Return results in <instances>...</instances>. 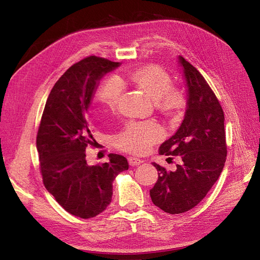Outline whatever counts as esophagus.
<instances>
[{"instance_id": "obj_1", "label": "esophagus", "mask_w": 260, "mask_h": 260, "mask_svg": "<svg viewBox=\"0 0 260 260\" xmlns=\"http://www.w3.org/2000/svg\"><path fill=\"white\" fill-rule=\"evenodd\" d=\"M128 160H129V164L131 165V166H139V165L143 162L142 159L137 158V157H129Z\"/></svg>"}]
</instances>
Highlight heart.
Returning a JSON list of instances; mask_svg holds the SVG:
<instances>
[{"mask_svg":"<svg viewBox=\"0 0 260 260\" xmlns=\"http://www.w3.org/2000/svg\"><path fill=\"white\" fill-rule=\"evenodd\" d=\"M130 81L142 89L161 112L175 115L185 107L184 93L171 88L172 79L164 69L147 66L132 73ZM122 94V84L117 77H109L101 84L98 96L102 103L115 108ZM162 137V129L154 122H130L117 137V143L125 151L143 153Z\"/></svg>","mask_w":260,"mask_h":260,"instance_id":"obj_1","label":"heart"}]
</instances>
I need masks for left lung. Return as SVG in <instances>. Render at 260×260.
Instances as JSON below:
<instances>
[{"label": "left lung", "instance_id": "1", "mask_svg": "<svg viewBox=\"0 0 260 260\" xmlns=\"http://www.w3.org/2000/svg\"><path fill=\"white\" fill-rule=\"evenodd\" d=\"M186 85L184 119L159 147L160 155L180 156L175 171L158 164V180L149 191L154 205L171 215L192 209L205 198L224 167V114L215 93L198 69L178 57Z\"/></svg>", "mask_w": 260, "mask_h": 260}]
</instances>
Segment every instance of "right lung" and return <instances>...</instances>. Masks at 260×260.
Masks as SVG:
<instances>
[{
	"mask_svg": "<svg viewBox=\"0 0 260 260\" xmlns=\"http://www.w3.org/2000/svg\"><path fill=\"white\" fill-rule=\"evenodd\" d=\"M119 62L96 56L76 62L55 83L46 100L37 136L43 183L69 214L89 219L112 202L113 182L128 170L125 157L109 154V161L89 166L85 148L94 141L85 114L102 77Z\"/></svg>",
	"mask_w": 260,
	"mask_h": 260,
	"instance_id": "obj_1",
	"label": "right lung"
}]
</instances>
